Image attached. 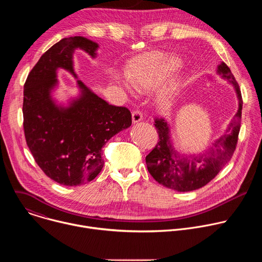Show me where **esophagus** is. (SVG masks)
Instances as JSON below:
<instances>
[{"label":"esophagus","instance_id":"1","mask_svg":"<svg viewBox=\"0 0 262 262\" xmlns=\"http://www.w3.org/2000/svg\"><path fill=\"white\" fill-rule=\"evenodd\" d=\"M132 118H133V123H138V122H140L143 119V115H142V113H141L140 111L136 110V111L133 112Z\"/></svg>","mask_w":262,"mask_h":262}]
</instances>
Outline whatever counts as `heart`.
<instances>
[{"label": "heart", "mask_w": 262, "mask_h": 262, "mask_svg": "<svg viewBox=\"0 0 262 262\" xmlns=\"http://www.w3.org/2000/svg\"><path fill=\"white\" fill-rule=\"evenodd\" d=\"M172 68L159 61H151L139 68H136L128 73V80L130 84L140 90L150 91L160 87L170 76ZM121 84L126 88H129L125 81H121ZM159 104L164 108H169L174 101L173 88L163 89L158 96Z\"/></svg>", "instance_id": "1"}]
</instances>
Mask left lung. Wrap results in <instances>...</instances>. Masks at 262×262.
<instances>
[{"instance_id":"obj_1","label":"left lung","mask_w":262,"mask_h":262,"mask_svg":"<svg viewBox=\"0 0 262 262\" xmlns=\"http://www.w3.org/2000/svg\"><path fill=\"white\" fill-rule=\"evenodd\" d=\"M216 73L235 90L238 110L229 123L226 133L211 143L204 154L185 156L179 154L170 137V125L164 119H156L160 141L146 157L149 173L161 184L178 192H191L202 188L212 180L233 156L241 129L243 99L239 86L230 68L222 62Z\"/></svg>"}]
</instances>
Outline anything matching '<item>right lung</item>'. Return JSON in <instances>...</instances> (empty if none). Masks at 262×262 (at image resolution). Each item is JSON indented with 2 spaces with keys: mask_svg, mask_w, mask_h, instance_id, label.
<instances>
[{
  "mask_svg": "<svg viewBox=\"0 0 262 262\" xmlns=\"http://www.w3.org/2000/svg\"><path fill=\"white\" fill-rule=\"evenodd\" d=\"M77 49L95 58L98 45L83 36L60 40L40 57L24 86L27 145L47 176L69 186L94 179L103 167L102 146L132 125L126 107L108 104L80 80V94L66 105L53 98L58 69L78 79L73 69Z\"/></svg>",
  "mask_w": 262,
  "mask_h": 262,
  "instance_id": "obj_1",
  "label": "right lung"
}]
</instances>
